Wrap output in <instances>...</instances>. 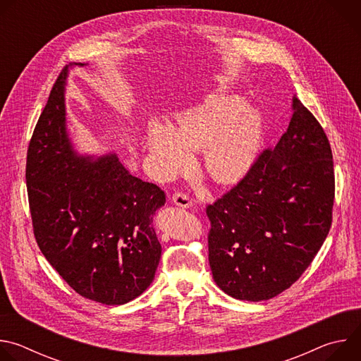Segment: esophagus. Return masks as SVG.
Here are the masks:
<instances>
[{
    "label": "esophagus",
    "instance_id": "esophagus-1",
    "mask_svg": "<svg viewBox=\"0 0 361 361\" xmlns=\"http://www.w3.org/2000/svg\"><path fill=\"white\" fill-rule=\"evenodd\" d=\"M171 201L178 205V207H183V209H190L192 205V201L190 200V197L184 192H176L171 198Z\"/></svg>",
    "mask_w": 361,
    "mask_h": 361
}]
</instances>
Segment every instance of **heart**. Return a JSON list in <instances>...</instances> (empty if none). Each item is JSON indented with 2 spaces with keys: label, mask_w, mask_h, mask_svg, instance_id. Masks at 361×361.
Here are the masks:
<instances>
[{
  "label": "heart",
  "mask_w": 361,
  "mask_h": 361,
  "mask_svg": "<svg viewBox=\"0 0 361 361\" xmlns=\"http://www.w3.org/2000/svg\"><path fill=\"white\" fill-rule=\"evenodd\" d=\"M244 98L212 92L181 113L177 126L152 120L147 147L159 176L173 177L192 163L191 151L204 150V167L219 184H235L250 171L262 144L260 114L246 110Z\"/></svg>",
  "instance_id": "heart-1"
}]
</instances>
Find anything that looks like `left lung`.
<instances>
[{
    "label": "left lung",
    "instance_id": "8db88e82",
    "mask_svg": "<svg viewBox=\"0 0 361 361\" xmlns=\"http://www.w3.org/2000/svg\"><path fill=\"white\" fill-rule=\"evenodd\" d=\"M274 149L207 207L209 262L216 284L237 300H270L312 264L334 202L333 154L320 123L293 97Z\"/></svg>",
    "mask_w": 361,
    "mask_h": 361
}]
</instances>
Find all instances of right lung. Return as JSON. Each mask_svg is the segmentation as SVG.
<instances>
[{"label":"right lung","mask_w":361,"mask_h":361,"mask_svg":"<svg viewBox=\"0 0 361 361\" xmlns=\"http://www.w3.org/2000/svg\"><path fill=\"white\" fill-rule=\"evenodd\" d=\"M67 77L68 67L51 90L28 145L34 235L48 263L80 295L126 304L156 276L161 244L152 221L166 194L131 176L116 152L97 159L77 152L67 131Z\"/></svg>","instance_id":"1"}]
</instances>
